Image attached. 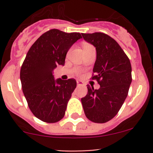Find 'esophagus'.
Instances as JSON below:
<instances>
[{
  "label": "esophagus",
  "instance_id": "34e87169",
  "mask_svg": "<svg viewBox=\"0 0 153 153\" xmlns=\"http://www.w3.org/2000/svg\"><path fill=\"white\" fill-rule=\"evenodd\" d=\"M77 85H78V86L84 85V82H83V81H77Z\"/></svg>",
  "mask_w": 153,
  "mask_h": 153
}]
</instances>
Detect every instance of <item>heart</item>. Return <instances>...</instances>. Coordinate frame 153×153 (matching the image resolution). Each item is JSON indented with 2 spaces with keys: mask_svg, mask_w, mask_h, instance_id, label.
Masks as SVG:
<instances>
[{
  "mask_svg": "<svg viewBox=\"0 0 153 153\" xmlns=\"http://www.w3.org/2000/svg\"><path fill=\"white\" fill-rule=\"evenodd\" d=\"M92 47V46H91L90 44H85L84 46H83V49H85V48H87V47Z\"/></svg>",
  "mask_w": 153,
  "mask_h": 153,
  "instance_id": "heart-1",
  "label": "heart"
}]
</instances>
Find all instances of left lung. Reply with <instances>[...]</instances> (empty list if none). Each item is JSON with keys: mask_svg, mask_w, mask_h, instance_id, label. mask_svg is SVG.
I'll return each instance as SVG.
<instances>
[{"mask_svg": "<svg viewBox=\"0 0 153 153\" xmlns=\"http://www.w3.org/2000/svg\"><path fill=\"white\" fill-rule=\"evenodd\" d=\"M81 35L96 49V61L91 78L100 85L98 89L86 85L87 94L81 98V103L89 121L106 123L118 114L128 95L132 82L130 61L119 44L106 34Z\"/></svg>", "mask_w": 153, "mask_h": 153, "instance_id": "obj_1", "label": "left lung"}]
</instances>
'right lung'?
Segmentation results:
<instances>
[{
	"instance_id": "add662e5",
	"label": "right lung",
	"mask_w": 153,
	"mask_h": 153,
	"mask_svg": "<svg viewBox=\"0 0 153 153\" xmlns=\"http://www.w3.org/2000/svg\"><path fill=\"white\" fill-rule=\"evenodd\" d=\"M81 38L79 32L50 29L32 44L23 62L20 72L23 92L31 112L44 122L56 123L65 115L76 81H55L52 71L58 64L64 65L68 50Z\"/></svg>"
}]
</instances>
